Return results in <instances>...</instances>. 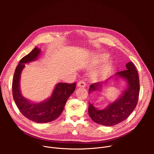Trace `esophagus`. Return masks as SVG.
<instances>
[{"label": "esophagus", "mask_w": 154, "mask_h": 154, "mask_svg": "<svg viewBox=\"0 0 154 154\" xmlns=\"http://www.w3.org/2000/svg\"><path fill=\"white\" fill-rule=\"evenodd\" d=\"M77 86L78 87H82V88H85L86 87V83L83 80H81L79 82L77 83Z\"/></svg>", "instance_id": "esophagus-1"}]
</instances>
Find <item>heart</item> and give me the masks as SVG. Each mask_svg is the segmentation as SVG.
<instances>
[{
  "instance_id": "heart-1",
  "label": "heart",
  "mask_w": 154,
  "mask_h": 154,
  "mask_svg": "<svg viewBox=\"0 0 154 154\" xmlns=\"http://www.w3.org/2000/svg\"><path fill=\"white\" fill-rule=\"evenodd\" d=\"M109 56L106 54H100L97 55L94 60V63L95 64H99L106 60H108ZM113 68V64L112 62H108L96 70L93 74L92 78L94 80H99L106 76H107L112 71Z\"/></svg>"
}]
</instances>
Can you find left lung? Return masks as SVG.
I'll return each mask as SVG.
<instances>
[{
    "label": "left lung",
    "instance_id": "obj_1",
    "mask_svg": "<svg viewBox=\"0 0 154 154\" xmlns=\"http://www.w3.org/2000/svg\"><path fill=\"white\" fill-rule=\"evenodd\" d=\"M126 70L116 72L102 82L90 85L88 93L95 91L102 93V88L110 80H122L125 83L118 99L103 109H99L89 102L88 114L97 124L105 126H113L126 119L135 108L140 93V80L138 71L132 62L125 65Z\"/></svg>",
    "mask_w": 154,
    "mask_h": 154
}]
</instances>
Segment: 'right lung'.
<instances>
[{
    "instance_id": "right-lung-1",
    "label": "right lung",
    "mask_w": 154,
    "mask_h": 154,
    "mask_svg": "<svg viewBox=\"0 0 154 154\" xmlns=\"http://www.w3.org/2000/svg\"><path fill=\"white\" fill-rule=\"evenodd\" d=\"M41 52V49L36 47L20 60L14 74L12 90L14 100L22 114L36 123H47L55 120L61 114L68 99L75 91L76 83H57L51 96L40 102L24 97L20 88L22 71L26 67L25 64L36 61Z\"/></svg>"
}]
</instances>
